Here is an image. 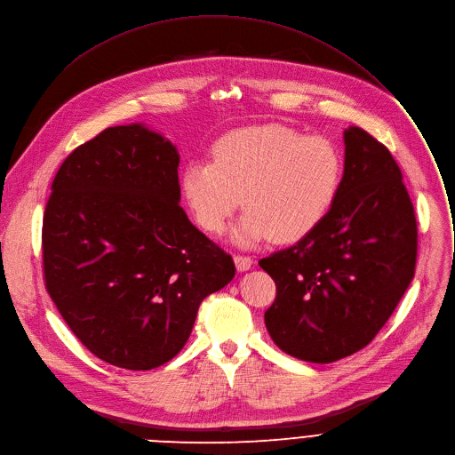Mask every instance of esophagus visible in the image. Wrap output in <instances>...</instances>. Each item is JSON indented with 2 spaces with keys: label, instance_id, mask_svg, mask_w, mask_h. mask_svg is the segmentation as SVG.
<instances>
[{
  "label": "esophagus",
  "instance_id": "obj_1",
  "mask_svg": "<svg viewBox=\"0 0 455 455\" xmlns=\"http://www.w3.org/2000/svg\"><path fill=\"white\" fill-rule=\"evenodd\" d=\"M234 261H235V268L239 270V272H244V270H251L252 268V258H249V256H244V254H237V256H234Z\"/></svg>",
  "mask_w": 455,
  "mask_h": 455
}]
</instances>
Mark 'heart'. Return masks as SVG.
Returning <instances> with one entry per match:
<instances>
[{
  "mask_svg": "<svg viewBox=\"0 0 455 455\" xmlns=\"http://www.w3.org/2000/svg\"><path fill=\"white\" fill-rule=\"evenodd\" d=\"M345 174L336 143L284 125L239 129L212 145V161L187 163L181 192L196 223L221 234L243 203L249 212L234 237L251 244L272 235L294 243L332 211Z\"/></svg>",
  "mask_w": 455,
  "mask_h": 455,
  "instance_id": "b5f03b06",
  "label": "heart"
}]
</instances>
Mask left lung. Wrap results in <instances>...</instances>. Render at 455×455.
Listing matches in <instances>:
<instances>
[{"instance_id":"1","label":"left lung","mask_w":455,"mask_h":455,"mask_svg":"<svg viewBox=\"0 0 455 455\" xmlns=\"http://www.w3.org/2000/svg\"><path fill=\"white\" fill-rule=\"evenodd\" d=\"M418 259L414 204L390 150L359 127L345 131V174L326 220L259 267L277 294L265 312L274 343L310 363L364 348L388 321Z\"/></svg>"}]
</instances>
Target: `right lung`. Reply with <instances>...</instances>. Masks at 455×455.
I'll return each instance as SVG.
<instances>
[{"instance_id": "1", "label": "right lung", "mask_w": 455, "mask_h": 455, "mask_svg": "<svg viewBox=\"0 0 455 455\" xmlns=\"http://www.w3.org/2000/svg\"><path fill=\"white\" fill-rule=\"evenodd\" d=\"M180 154L136 125L74 148L52 181L41 249L47 292L96 357L150 370L187 343L234 259L180 206Z\"/></svg>"}]
</instances>
